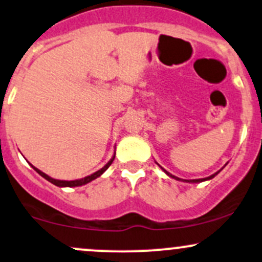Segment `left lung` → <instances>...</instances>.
<instances>
[{
    "instance_id": "obj_1",
    "label": "left lung",
    "mask_w": 262,
    "mask_h": 262,
    "mask_svg": "<svg viewBox=\"0 0 262 262\" xmlns=\"http://www.w3.org/2000/svg\"><path fill=\"white\" fill-rule=\"evenodd\" d=\"M164 171H165V173H166V174H168V175H169V177L174 178V179H178V180H180V179H179V178L174 177V175H171L170 173H168V171H166V170H164ZM219 173H220V170H219V171H216V173H215V174H212V175H210V177H208V178H204V179H194V180H184V182H189V183H200V182H204V180H209V179H212V178H214V177H215V175H216V174H219Z\"/></svg>"
}]
</instances>
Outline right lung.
Returning <instances> with one entry per match:
<instances>
[{
    "instance_id": "obj_1",
    "label": "right lung",
    "mask_w": 262,
    "mask_h": 262,
    "mask_svg": "<svg viewBox=\"0 0 262 262\" xmlns=\"http://www.w3.org/2000/svg\"><path fill=\"white\" fill-rule=\"evenodd\" d=\"M113 160H114V157L112 158V159L109 160V162H108V164H105V165L103 166V168L100 169V170L96 171V173L92 174V175H88V177L83 178V179H79V180H72V182H66V180H57V179H53V178L48 177L47 174L42 173L41 170H38V169H37V168H34L33 165H32V168L34 169V170L37 171V173H38L39 175H41V177L45 178L46 180H48V182H51L52 184H54V185H57V186H80V185H84V184H87V183H89V182H92V180L97 179V178L100 177V175H102L103 173H104V171L107 170V169L109 168V166H111V164L113 163Z\"/></svg>"
}]
</instances>
